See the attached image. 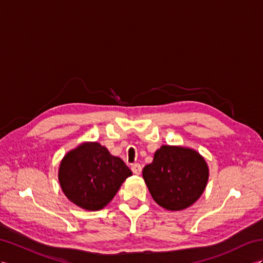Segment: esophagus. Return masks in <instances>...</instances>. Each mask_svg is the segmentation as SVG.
Instances as JSON below:
<instances>
[{
  "label": "esophagus",
  "mask_w": 263,
  "mask_h": 263,
  "mask_svg": "<svg viewBox=\"0 0 263 263\" xmlns=\"http://www.w3.org/2000/svg\"><path fill=\"white\" fill-rule=\"evenodd\" d=\"M131 170L134 174H138V176H139L141 171H142V167H141V165L139 163H134V164L131 165Z\"/></svg>",
  "instance_id": "esophagus-1"
}]
</instances>
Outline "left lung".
<instances>
[{"mask_svg":"<svg viewBox=\"0 0 263 263\" xmlns=\"http://www.w3.org/2000/svg\"><path fill=\"white\" fill-rule=\"evenodd\" d=\"M209 169L204 159L191 149L162 145L152 163L143 169V179L153 200L170 211L193 204L204 191Z\"/></svg>","mask_w":263,"mask_h":263,"instance_id":"left-lung-1","label":"left lung"}]
</instances>
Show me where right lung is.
Here are the masks:
<instances>
[{
  "mask_svg": "<svg viewBox=\"0 0 263 263\" xmlns=\"http://www.w3.org/2000/svg\"><path fill=\"white\" fill-rule=\"evenodd\" d=\"M132 174L122 160L100 143H83L63 158L59 180L67 199L97 211L114 198L123 181Z\"/></svg>",
  "mask_w": 263,
  "mask_h": 263,
  "instance_id": "obj_1",
  "label": "right lung"
}]
</instances>
